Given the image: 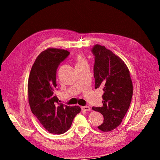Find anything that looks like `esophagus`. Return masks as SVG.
I'll return each instance as SVG.
<instances>
[{
	"instance_id": "1",
	"label": "esophagus",
	"mask_w": 160,
	"mask_h": 160,
	"mask_svg": "<svg viewBox=\"0 0 160 160\" xmlns=\"http://www.w3.org/2000/svg\"><path fill=\"white\" fill-rule=\"evenodd\" d=\"M82 110L85 111H89L91 110V108L89 107V106H83V107H81Z\"/></svg>"
}]
</instances>
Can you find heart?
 I'll use <instances>...</instances> for the list:
<instances>
[{"label":"heart","mask_w":160,"mask_h":160,"mask_svg":"<svg viewBox=\"0 0 160 160\" xmlns=\"http://www.w3.org/2000/svg\"><path fill=\"white\" fill-rule=\"evenodd\" d=\"M85 59L81 55H78L76 57V66L85 63Z\"/></svg>","instance_id":"b5f03b06"}]
</instances>
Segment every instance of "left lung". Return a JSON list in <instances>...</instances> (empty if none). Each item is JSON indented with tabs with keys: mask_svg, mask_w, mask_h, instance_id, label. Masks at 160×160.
Here are the masks:
<instances>
[{
	"mask_svg": "<svg viewBox=\"0 0 160 160\" xmlns=\"http://www.w3.org/2000/svg\"><path fill=\"white\" fill-rule=\"evenodd\" d=\"M95 59L93 66L95 89L102 88V107H93L103 116V122L98 127L103 132L117 128L129 108L133 85L125 62L104 46L95 45L91 49Z\"/></svg>",
	"mask_w": 160,
	"mask_h": 160,
	"instance_id": "obj_1",
	"label": "left lung"
}]
</instances>
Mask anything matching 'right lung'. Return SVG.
<instances>
[{
  "mask_svg": "<svg viewBox=\"0 0 160 160\" xmlns=\"http://www.w3.org/2000/svg\"><path fill=\"white\" fill-rule=\"evenodd\" d=\"M69 54L68 51L57 49L42 51L34 62L28 77V98L31 111L51 133H65L81 111L79 106L60 103L55 95L58 90L57 70Z\"/></svg>",
  "mask_w": 160,
  "mask_h": 160,
  "instance_id": "1",
  "label": "right lung"
}]
</instances>
